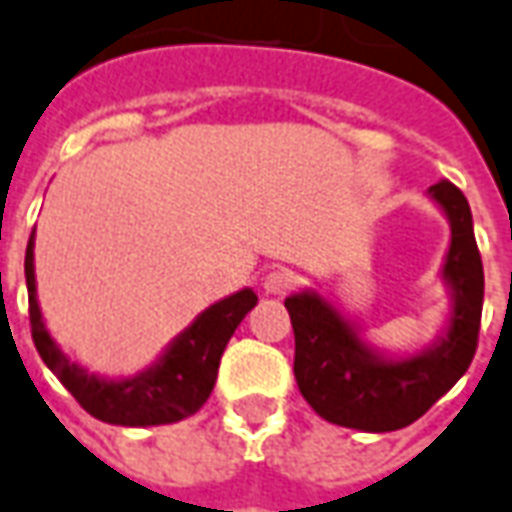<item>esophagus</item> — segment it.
<instances>
[{"label": "esophagus", "mask_w": 512, "mask_h": 512, "mask_svg": "<svg viewBox=\"0 0 512 512\" xmlns=\"http://www.w3.org/2000/svg\"><path fill=\"white\" fill-rule=\"evenodd\" d=\"M296 285V274L288 271V268H277V271H268L266 277H263V291L268 296H282V293H288Z\"/></svg>", "instance_id": "obj_1"}]
</instances>
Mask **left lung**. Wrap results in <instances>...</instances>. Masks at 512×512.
<instances>
[{
	"label": "left lung",
	"mask_w": 512,
	"mask_h": 512,
	"mask_svg": "<svg viewBox=\"0 0 512 512\" xmlns=\"http://www.w3.org/2000/svg\"><path fill=\"white\" fill-rule=\"evenodd\" d=\"M427 196L452 230L441 266L449 316L432 343L416 352H388L368 341L363 324L316 288L285 299L296 338V385L330 424L360 432L402 430L466 374L477 352L485 277L471 207L446 180L430 185Z\"/></svg>",
	"instance_id": "1"
}]
</instances>
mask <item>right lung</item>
I'll use <instances>...</instances> for the list:
<instances>
[{
	"instance_id": "right-lung-1",
	"label": "right lung",
	"mask_w": 512,
	"mask_h": 512,
	"mask_svg": "<svg viewBox=\"0 0 512 512\" xmlns=\"http://www.w3.org/2000/svg\"><path fill=\"white\" fill-rule=\"evenodd\" d=\"M24 277L30 293L32 341L41 360L91 416L119 427H157L194 416L216 385L221 355L232 332L257 305V293L252 288L230 293L205 307L157 355L152 366L141 368L130 377H102L74 363L52 338V332L46 330L35 285V230L24 255Z\"/></svg>"
}]
</instances>
